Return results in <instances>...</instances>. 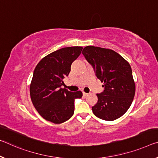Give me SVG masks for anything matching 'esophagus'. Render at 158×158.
<instances>
[{"instance_id": "34e87169", "label": "esophagus", "mask_w": 158, "mask_h": 158, "mask_svg": "<svg viewBox=\"0 0 158 158\" xmlns=\"http://www.w3.org/2000/svg\"><path fill=\"white\" fill-rule=\"evenodd\" d=\"M88 94H86V93H84V92H83V96H84V97H86V96H88Z\"/></svg>"}]
</instances>
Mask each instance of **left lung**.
Returning <instances> with one entry per match:
<instances>
[{
  "instance_id": "left-lung-1",
  "label": "left lung",
  "mask_w": 158,
  "mask_h": 158,
  "mask_svg": "<svg viewBox=\"0 0 158 158\" xmlns=\"http://www.w3.org/2000/svg\"><path fill=\"white\" fill-rule=\"evenodd\" d=\"M82 54L91 64L96 77L103 82L104 91L96 94L98 102L92 107L93 112L106 121L119 118L128 110L135 95L131 66L110 49L88 46Z\"/></svg>"
}]
</instances>
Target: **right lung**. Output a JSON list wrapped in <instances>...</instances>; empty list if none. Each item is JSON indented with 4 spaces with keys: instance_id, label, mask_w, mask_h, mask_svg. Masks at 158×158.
<instances>
[{
    "instance_id": "add662e5",
    "label": "right lung",
    "mask_w": 158,
    "mask_h": 158,
    "mask_svg": "<svg viewBox=\"0 0 158 158\" xmlns=\"http://www.w3.org/2000/svg\"><path fill=\"white\" fill-rule=\"evenodd\" d=\"M83 48L66 47L44 57L35 68L30 85V96L34 106L42 117L60 124L74 114V101L82 93L62 89L71 65L81 54Z\"/></svg>"
}]
</instances>
